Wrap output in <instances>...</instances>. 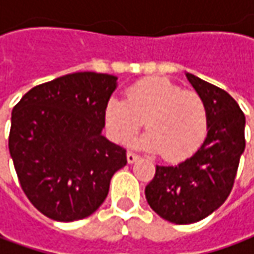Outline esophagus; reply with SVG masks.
<instances>
[{"instance_id": "1", "label": "esophagus", "mask_w": 254, "mask_h": 254, "mask_svg": "<svg viewBox=\"0 0 254 254\" xmlns=\"http://www.w3.org/2000/svg\"><path fill=\"white\" fill-rule=\"evenodd\" d=\"M138 158H140V155H138V154H135V152H132V151L127 152V161L130 162V164L135 162Z\"/></svg>"}]
</instances>
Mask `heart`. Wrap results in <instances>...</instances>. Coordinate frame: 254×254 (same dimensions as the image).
Here are the masks:
<instances>
[{"instance_id":"b5f03b06","label":"heart","mask_w":254,"mask_h":254,"mask_svg":"<svg viewBox=\"0 0 254 254\" xmlns=\"http://www.w3.org/2000/svg\"><path fill=\"white\" fill-rule=\"evenodd\" d=\"M144 122L141 145L167 161H181L200 147L208 131V110L198 93L185 92L164 77L140 80L126 93V102L112 99L106 126L114 141L132 137Z\"/></svg>"}]
</instances>
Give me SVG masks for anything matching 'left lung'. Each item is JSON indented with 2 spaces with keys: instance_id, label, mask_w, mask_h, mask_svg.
<instances>
[{
  "instance_id": "8db88e82",
  "label": "left lung",
  "mask_w": 254,
  "mask_h": 254,
  "mask_svg": "<svg viewBox=\"0 0 254 254\" xmlns=\"http://www.w3.org/2000/svg\"><path fill=\"white\" fill-rule=\"evenodd\" d=\"M187 77L208 110V135L192 157L178 165H157L145 198L162 219L188 225L209 216L228 199L245 151V114L236 100L193 74Z\"/></svg>"
}]
</instances>
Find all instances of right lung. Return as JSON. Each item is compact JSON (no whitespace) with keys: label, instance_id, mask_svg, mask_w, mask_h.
<instances>
[{"label":"right lung","instance_id":"add662e5","mask_svg":"<svg viewBox=\"0 0 254 254\" xmlns=\"http://www.w3.org/2000/svg\"><path fill=\"white\" fill-rule=\"evenodd\" d=\"M116 87V76L77 72L35 86L15 104L9 154L21 188L45 216H90L127 164L126 148L102 135Z\"/></svg>","mask_w":254,"mask_h":254}]
</instances>
